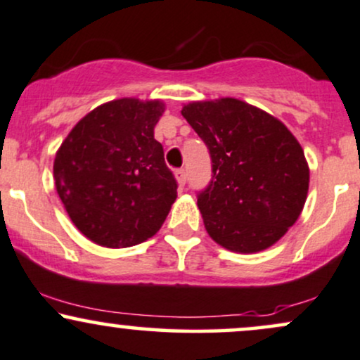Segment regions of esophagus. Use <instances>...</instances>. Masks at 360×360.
<instances>
[{
  "label": "esophagus",
  "mask_w": 360,
  "mask_h": 360,
  "mask_svg": "<svg viewBox=\"0 0 360 360\" xmlns=\"http://www.w3.org/2000/svg\"><path fill=\"white\" fill-rule=\"evenodd\" d=\"M176 176V181L179 186H184L186 184V179H188V176H186V169H177L174 172Z\"/></svg>",
  "instance_id": "1"
}]
</instances>
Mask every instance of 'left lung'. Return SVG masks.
<instances>
[{"label":"left lung","mask_w":360,"mask_h":360,"mask_svg":"<svg viewBox=\"0 0 360 360\" xmlns=\"http://www.w3.org/2000/svg\"><path fill=\"white\" fill-rule=\"evenodd\" d=\"M181 115L212 157L213 177L198 194L205 229L238 254L269 249L303 212L309 167L278 118L237 98L193 101Z\"/></svg>","instance_id":"8db88e82"}]
</instances>
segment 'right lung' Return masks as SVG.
<instances>
[{
    "label": "right lung",
    "instance_id": "1",
    "mask_svg": "<svg viewBox=\"0 0 360 360\" xmlns=\"http://www.w3.org/2000/svg\"><path fill=\"white\" fill-rule=\"evenodd\" d=\"M166 105L120 98L89 111L53 159L65 212L91 242L125 249L159 232L177 198V183L154 139Z\"/></svg>",
    "mask_w": 360,
    "mask_h": 360
}]
</instances>
